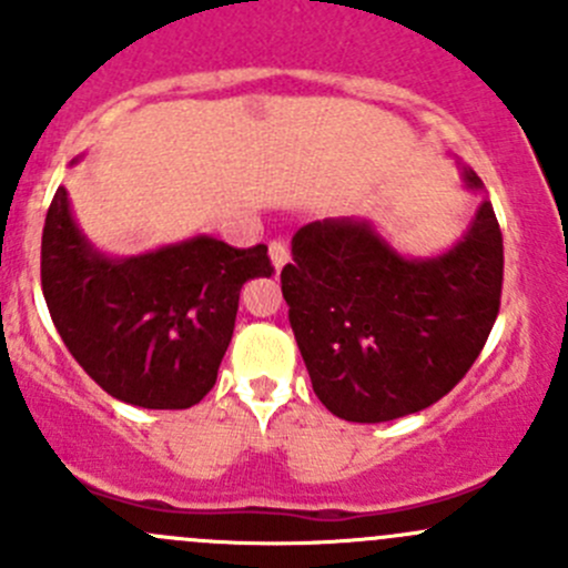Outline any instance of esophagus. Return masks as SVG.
Here are the masks:
<instances>
[{
    "label": "esophagus",
    "instance_id": "34e87169",
    "mask_svg": "<svg viewBox=\"0 0 568 568\" xmlns=\"http://www.w3.org/2000/svg\"><path fill=\"white\" fill-rule=\"evenodd\" d=\"M268 257H272L274 272H280V268L288 263V247H285L283 242H272V244H268Z\"/></svg>",
    "mask_w": 568,
    "mask_h": 568
}]
</instances>
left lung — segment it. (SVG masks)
<instances>
[{"label": "left lung", "instance_id": "obj_1", "mask_svg": "<svg viewBox=\"0 0 568 568\" xmlns=\"http://www.w3.org/2000/svg\"><path fill=\"white\" fill-rule=\"evenodd\" d=\"M464 186L484 192L473 168ZM283 296L318 400L352 423L437 404L478 359L503 291V233L480 200L467 233L432 257L404 255L371 220L300 227Z\"/></svg>", "mask_w": 568, "mask_h": 568}]
</instances>
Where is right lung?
I'll return each mask as SVG.
<instances>
[{"label":"right lung","mask_w":568,"mask_h":568,"mask_svg":"<svg viewBox=\"0 0 568 568\" xmlns=\"http://www.w3.org/2000/svg\"><path fill=\"white\" fill-rule=\"evenodd\" d=\"M268 274L263 244L236 250L205 233L106 255L73 220L65 186L45 214L40 283L51 321L90 379L142 409L203 400L231 346L239 291Z\"/></svg>","instance_id":"1"}]
</instances>
